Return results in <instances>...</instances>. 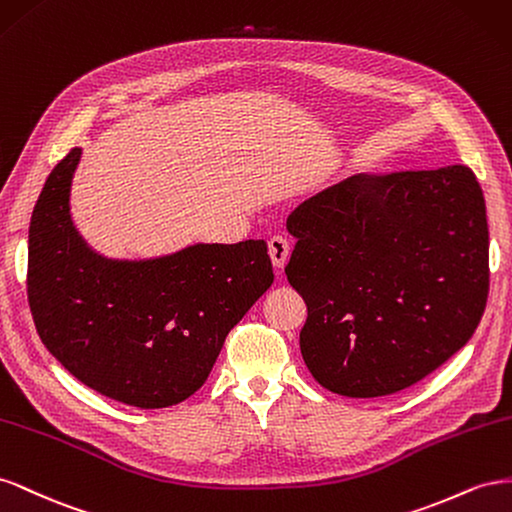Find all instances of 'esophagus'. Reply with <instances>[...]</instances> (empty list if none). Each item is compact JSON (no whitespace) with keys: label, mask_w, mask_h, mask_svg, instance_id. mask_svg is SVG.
<instances>
[{"label":"esophagus","mask_w":512,"mask_h":512,"mask_svg":"<svg viewBox=\"0 0 512 512\" xmlns=\"http://www.w3.org/2000/svg\"><path fill=\"white\" fill-rule=\"evenodd\" d=\"M268 253H270V259H272V266L276 270H283L285 264H287V259H289V242H287V238H283V236L270 238Z\"/></svg>","instance_id":"1"}]
</instances>
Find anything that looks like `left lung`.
<instances>
[{"instance_id":"obj_1","label":"left lung","mask_w":512,"mask_h":512,"mask_svg":"<svg viewBox=\"0 0 512 512\" xmlns=\"http://www.w3.org/2000/svg\"><path fill=\"white\" fill-rule=\"evenodd\" d=\"M300 352L330 392L420 382L472 339L489 294L485 197L470 167L358 173L289 214Z\"/></svg>"}]
</instances>
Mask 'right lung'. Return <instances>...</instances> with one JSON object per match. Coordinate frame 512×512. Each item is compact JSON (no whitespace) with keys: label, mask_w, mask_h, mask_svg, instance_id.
<instances>
[{"label":"right lung","mask_w":512,"mask_h":512,"mask_svg":"<svg viewBox=\"0 0 512 512\" xmlns=\"http://www.w3.org/2000/svg\"><path fill=\"white\" fill-rule=\"evenodd\" d=\"M81 150L49 173L29 223L27 300L40 341L81 384L158 410L195 394L229 330L274 281L264 240L195 244L167 257L115 261L70 221Z\"/></svg>","instance_id":"1"}]
</instances>
